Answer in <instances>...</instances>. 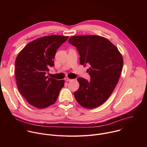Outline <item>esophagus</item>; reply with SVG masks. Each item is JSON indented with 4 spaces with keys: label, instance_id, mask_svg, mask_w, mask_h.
<instances>
[{
    "label": "esophagus",
    "instance_id": "1",
    "mask_svg": "<svg viewBox=\"0 0 147 147\" xmlns=\"http://www.w3.org/2000/svg\"><path fill=\"white\" fill-rule=\"evenodd\" d=\"M65 80L66 81H72V80L71 79H70V78H65Z\"/></svg>",
    "mask_w": 147,
    "mask_h": 147
}]
</instances>
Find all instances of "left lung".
<instances>
[{
	"label": "left lung",
	"mask_w": 147,
	"mask_h": 147,
	"mask_svg": "<svg viewBox=\"0 0 147 147\" xmlns=\"http://www.w3.org/2000/svg\"><path fill=\"white\" fill-rule=\"evenodd\" d=\"M69 43L77 48L80 64L89 66L91 77L90 81L77 79L80 87L74 97L83 107L96 108L109 98L116 86L123 69L122 56L111 42L100 36H73Z\"/></svg>",
	"instance_id": "left-lung-1"
}]
</instances>
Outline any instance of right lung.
I'll return each instance as SVG.
<instances>
[{
	"mask_svg": "<svg viewBox=\"0 0 147 147\" xmlns=\"http://www.w3.org/2000/svg\"><path fill=\"white\" fill-rule=\"evenodd\" d=\"M69 36L49 35L28 44L18 53L15 62L18 90L31 105L44 109L57 100L64 80L49 78L46 74L53 67L57 49Z\"/></svg>",
	"mask_w": 147,
	"mask_h": 147,
	"instance_id": "add662e5",
	"label": "right lung"
}]
</instances>
